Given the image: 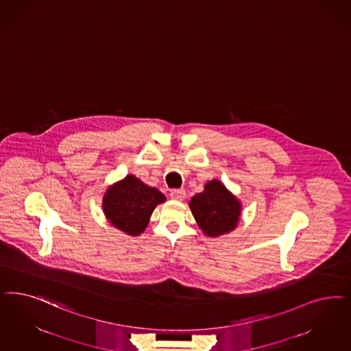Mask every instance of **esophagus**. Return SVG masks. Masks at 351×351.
<instances>
[{"mask_svg": "<svg viewBox=\"0 0 351 351\" xmlns=\"http://www.w3.org/2000/svg\"><path fill=\"white\" fill-rule=\"evenodd\" d=\"M170 197L173 200H177V202H182L184 197H186V191L184 190H173L170 193Z\"/></svg>", "mask_w": 351, "mask_h": 351, "instance_id": "esophagus-1", "label": "esophagus"}]
</instances>
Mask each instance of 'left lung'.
I'll use <instances>...</instances> for the list:
<instances>
[{"mask_svg":"<svg viewBox=\"0 0 351 351\" xmlns=\"http://www.w3.org/2000/svg\"><path fill=\"white\" fill-rule=\"evenodd\" d=\"M189 205L197 225L210 238L228 234L238 226L241 204L218 180L208 182L203 193L193 196Z\"/></svg>","mask_w":351,"mask_h":351,"instance_id":"obj_1","label":"left lung"}]
</instances>
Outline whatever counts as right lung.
Listing matches in <instances>:
<instances>
[{
	"label": "right lung",
	"mask_w": 351,
	"mask_h": 351,
	"mask_svg": "<svg viewBox=\"0 0 351 351\" xmlns=\"http://www.w3.org/2000/svg\"><path fill=\"white\" fill-rule=\"evenodd\" d=\"M167 197L133 174L116 182L104 193L103 212L110 223L130 237L141 235L158 204Z\"/></svg>",
	"instance_id": "right-lung-1"
}]
</instances>
